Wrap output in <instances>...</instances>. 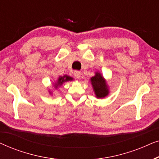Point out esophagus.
Masks as SVG:
<instances>
[{
    "label": "esophagus",
    "mask_w": 159,
    "mask_h": 159,
    "mask_svg": "<svg viewBox=\"0 0 159 159\" xmlns=\"http://www.w3.org/2000/svg\"><path fill=\"white\" fill-rule=\"evenodd\" d=\"M74 75L75 76V77L80 78V77H81V72L79 71H75V73H74Z\"/></svg>",
    "instance_id": "obj_1"
}]
</instances>
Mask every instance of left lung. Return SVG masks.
<instances>
[{
	"label": "left lung",
	"mask_w": 159,
	"mask_h": 159,
	"mask_svg": "<svg viewBox=\"0 0 159 159\" xmlns=\"http://www.w3.org/2000/svg\"><path fill=\"white\" fill-rule=\"evenodd\" d=\"M90 80L97 98H104L108 94V87L106 84V81L101 74L97 72L94 77L91 78Z\"/></svg>",
	"instance_id": "8db88e82"
}]
</instances>
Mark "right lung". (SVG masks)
I'll list each match as a JSON object with an SVG mask.
<instances>
[{
  "instance_id": "right-lung-1",
  "label": "right lung",
  "mask_w": 159,
  "mask_h": 159,
  "mask_svg": "<svg viewBox=\"0 0 159 159\" xmlns=\"http://www.w3.org/2000/svg\"><path fill=\"white\" fill-rule=\"evenodd\" d=\"M72 80V78L69 77V76H64V77H59V79H58L57 83L55 84L56 88H57V86L58 85H61L63 84V82H67V81H69V80Z\"/></svg>"
}]
</instances>
